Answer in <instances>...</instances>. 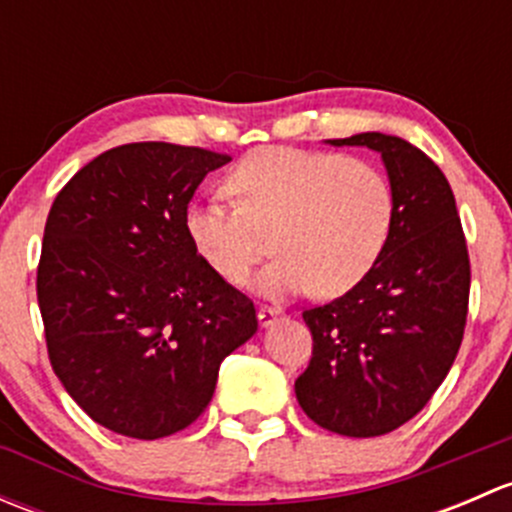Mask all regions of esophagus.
Segmentation results:
<instances>
[{
    "instance_id": "esophagus-1",
    "label": "esophagus",
    "mask_w": 512,
    "mask_h": 512,
    "mask_svg": "<svg viewBox=\"0 0 512 512\" xmlns=\"http://www.w3.org/2000/svg\"><path fill=\"white\" fill-rule=\"evenodd\" d=\"M277 319H280V312H277V309H272V307L257 309V322H260V327H265V329L272 327Z\"/></svg>"
}]
</instances>
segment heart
I'll use <instances>...</instances> for the list:
<instances>
[{
  "label": "heart",
  "mask_w": 512,
  "mask_h": 512,
  "mask_svg": "<svg viewBox=\"0 0 512 512\" xmlns=\"http://www.w3.org/2000/svg\"><path fill=\"white\" fill-rule=\"evenodd\" d=\"M227 188L240 203L190 205V242L215 275L240 282L275 232L280 257L255 280L270 299L349 292L374 270L394 225L389 178L339 153L262 148L232 168Z\"/></svg>",
  "instance_id": "heart-1"
}]
</instances>
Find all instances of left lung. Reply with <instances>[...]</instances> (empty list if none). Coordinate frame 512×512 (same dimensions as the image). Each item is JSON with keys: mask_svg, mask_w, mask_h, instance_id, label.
Masks as SVG:
<instances>
[{"mask_svg": "<svg viewBox=\"0 0 512 512\" xmlns=\"http://www.w3.org/2000/svg\"><path fill=\"white\" fill-rule=\"evenodd\" d=\"M327 143L379 153L394 190V225L359 285L302 314L314 349L294 394L327 431L384 436L428 404L453 366L471 262L451 185L426 153L376 131Z\"/></svg>", "mask_w": 512, "mask_h": 512, "instance_id": "left-lung-1", "label": "left lung"}]
</instances>
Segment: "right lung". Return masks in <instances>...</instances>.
Wrapping results in <instances>:
<instances>
[{"label": "right lung", "instance_id": "1", "mask_svg": "<svg viewBox=\"0 0 512 512\" xmlns=\"http://www.w3.org/2000/svg\"><path fill=\"white\" fill-rule=\"evenodd\" d=\"M230 158L128 143L79 170L44 227L36 297L66 394L98 426L156 441L215 394L225 356L257 332L255 304L215 275L185 215Z\"/></svg>", "mask_w": 512, "mask_h": 512}]
</instances>
